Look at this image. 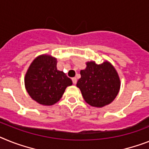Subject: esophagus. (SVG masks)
I'll list each match as a JSON object with an SVG mask.
<instances>
[{"label":"esophagus","instance_id":"esophagus-1","mask_svg":"<svg viewBox=\"0 0 149 149\" xmlns=\"http://www.w3.org/2000/svg\"><path fill=\"white\" fill-rule=\"evenodd\" d=\"M72 82H73V84H74V85L77 84V79L76 78V77H73V78L72 79Z\"/></svg>","mask_w":149,"mask_h":149}]
</instances>
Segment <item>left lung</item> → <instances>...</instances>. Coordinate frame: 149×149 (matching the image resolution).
Returning a JSON list of instances; mask_svg holds the SVG:
<instances>
[{
  "label": "left lung",
  "instance_id": "obj_1",
  "mask_svg": "<svg viewBox=\"0 0 149 149\" xmlns=\"http://www.w3.org/2000/svg\"><path fill=\"white\" fill-rule=\"evenodd\" d=\"M81 78L77 86L89 105L102 107L113 102L120 88L117 70L108 61L97 64L95 61L86 63V68L80 71Z\"/></svg>",
  "mask_w": 149,
  "mask_h": 149
}]
</instances>
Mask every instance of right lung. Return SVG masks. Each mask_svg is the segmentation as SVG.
<instances>
[{
	"mask_svg": "<svg viewBox=\"0 0 149 149\" xmlns=\"http://www.w3.org/2000/svg\"><path fill=\"white\" fill-rule=\"evenodd\" d=\"M72 84L63 71L57 70L55 57L47 54L36 57L25 76V86L30 97L45 106L57 103Z\"/></svg>",
	"mask_w": 149,
	"mask_h": 149,
	"instance_id": "add662e5",
	"label": "right lung"
}]
</instances>
